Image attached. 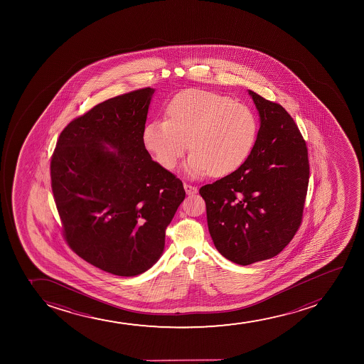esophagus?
Instances as JSON below:
<instances>
[{
	"instance_id": "esophagus-1",
	"label": "esophagus",
	"mask_w": 364,
	"mask_h": 364,
	"mask_svg": "<svg viewBox=\"0 0 364 364\" xmlns=\"http://www.w3.org/2000/svg\"><path fill=\"white\" fill-rule=\"evenodd\" d=\"M183 187L184 191H186V193H187L188 196H193V194H196V193L198 192L197 187H194V186H191V184L184 183Z\"/></svg>"
}]
</instances>
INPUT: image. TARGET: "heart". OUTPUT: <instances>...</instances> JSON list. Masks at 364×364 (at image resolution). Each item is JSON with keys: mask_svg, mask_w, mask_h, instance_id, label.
<instances>
[{"mask_svg": "<svg viewBox=\"0 0 364 364\" xmlns=\"http://www.w3.org/2000/svg\"><path fill=\"white\" fill-rule=\"evenodd\" d=\"M166 117L146 122L143 146L164 168L172 170L191 142L193 153L184 172L193 178L238 170L259 134L257 117L247 105L201 90L178 93L167 105Z\"/></svg>", "mask_w": 364, "mask_h": 364, "instance_id": "1", "label": "heart"}]
</instances>
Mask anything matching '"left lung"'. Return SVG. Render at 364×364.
<instances>
[{
  "label": "left lung",
  "mask_w": 364,
  "mask_h": 364,
  "mask_svg": "<svg viewBox=\"0 0 364 364\" xmlns=\"http://www.w3.org/2000/svg\"><path fill=\"white\" fill-rule=\"evenodd\" d=\"M247 93L259 112L255 146L238 170L199 189L215 247L242 266L274 257L293 239L309 178L307 146L293 117Z\"/></svg>",
  "instance_id": "8db88e82"
}]
</instances>
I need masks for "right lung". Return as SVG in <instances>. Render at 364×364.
<instances>
[{
  "instance_id": "obj_1",
  "label": "right lung",
  "mask_w": 364,
  "mask_h": 364,
  "mask_svg": "<svg viewBox=\"0 0 364 364\" xmlns=\"http://www.w3.org/2000/svg\"><path fill=\"white\" fill-rule=\"evenodd\" d=\"M154 92L114 97L73 120L50 160L68 245L115 276H138L156 264L165 230L186 197L182 181L143 146Z\"/></svg>"
}]
</instances>
